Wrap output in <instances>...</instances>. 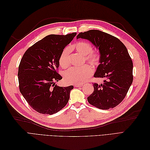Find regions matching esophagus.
I'll return each mask as SVG.
<instances>
[{"label":"esophagus","mask_w":150,"mask_h":150,"mask_svg":"<svg viewBox=\"0 0 150 150\" xmlns=\"http://www.w3.org/2000/svg\"><path fill=\"white\" fill-rule=\"evenodd\" d=\"M74 87H81V86H83V84H74Z\"/></svg>","instance_id":"34e87169"}]
</instances>
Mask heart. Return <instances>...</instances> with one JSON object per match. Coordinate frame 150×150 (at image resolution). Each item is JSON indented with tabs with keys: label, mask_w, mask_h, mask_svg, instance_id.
Returning a JSON list of instances; mask_svg holds the SVG:
<instances>
[{
	"label": "heart",
	"mask_w": 150,
	"mask_h": 150,
	"mask_svg": "<svg viewBox=\"0 0 150 150\" xmlns=\"http://www.w3.org/2000/svg\"><path fill=\"white\" fill-rule=\"evenodd\" d=\"M77 52L85 56V61L95 66H97L101 59L100 54L98 51H93V46L88 42L81 41L76 43L71 47ZM70 48L66 47L62 51L59 58V65L63 69L67 68L70 65ZM93 73V68L89 65H85L81 67H72L64 73L65 82L69 84H83L89 79Z\"/></svg>",
	"instance_id": "heart-1"
}]
</instances>
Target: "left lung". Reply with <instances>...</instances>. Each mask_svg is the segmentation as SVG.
Instances as JSON below:
<instances>
[{"mask_svg": "<svg viewBox=\"0 0 150 150\" xmlns=\"http://www.w3.org/2000/svg\"><path fill=\"white\" fill-rule=\"evenodd\" d=\"M79 38L89 40L101 55L94 77L104 78V83L93 84L89 103L101 110L116 107L125 98L133 80V61L128 50L120 39L99 30L81 33L77 35Z\"/></svg>", "mask_w": 150, "mask_h": 150, "instance_id": "1", "label": "left lung"}]
</instances>
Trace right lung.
<instances>
[{
  "label": "right lung",
  "mask_w": 150,
  "mask_h": 150,
  "mask_svg": "<svg viewBox=\"0 0 150 150\" xmlns=\"http://www.w3.org/2000/svg\"><path fill=\"white\" fill-rule=\"evenodd\" d=\"M76 33L51 34L29 47L22 56L18 70L19 90L29 106L37 112L53 115L66 106L73 86L60 87L59 58Z\"/></svg>",
  "instance_id": "add662e5"
}]
</instances>
